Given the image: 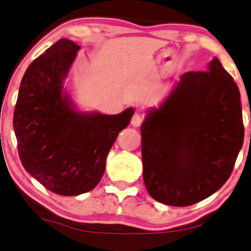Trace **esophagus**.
I'll list each match as a JSON object with an SVG mask.
<instances>
[{
	"instance_id": "1",
	"label": "esophagus",
	"mask_w": 251,
	"mask_h": 251,
	"mask_svg": "<svg viewBox=\"0 0 251 251\" xmlns=\"http://www.w3.org/2000/svg\"><path fill=\"white\" fill-rule=\"evenodd\" d=\"M142 122H143V116H142L141 114L136 113L131 119V126H135V128H137V126H140L142 125Z\"/></svg>"
}]
</instances>
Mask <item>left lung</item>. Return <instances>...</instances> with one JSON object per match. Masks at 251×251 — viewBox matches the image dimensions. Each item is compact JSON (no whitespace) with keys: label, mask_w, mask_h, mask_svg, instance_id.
Instances as JSON below:
<instances>
[{"label":"left lung","mask_w":251,"mask_h":251,"mask_svg":"<svg viewBox=\"0 0 251 251\" xmlns=\"http://www.w3.org/2000/svg\"><path fill=\"white\" fill-rule=\"evenodd\" d=\"M142 135L145 187L164 205L206 199L229 178L243 145L241 97L218 58L206 72L182 74L158 108L148 110Z\"/></svg>","instance_id":"obj_1"}]
</instances>
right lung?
I'll list each match as a JSON object with an SVG mask.
<instances>
[{"mask_svg": "<svg viewBox=\"0 0 251 251\" xmlns=\"http://www.w3.org/2000/svg\"><path fill=\"white\" fill-rule=\"evenodd\" d=\"M79 50L63 38L33 60L21 81L14 111L22 165L60 196H79L97 186L110 148L135 113L134 108L117 115L75 109L64 82Z\"/></svg>", "mask_w": 251, "mask_h": 251, "instance_id": "right-lung-1", "label": "right lung"}]
</instances>
